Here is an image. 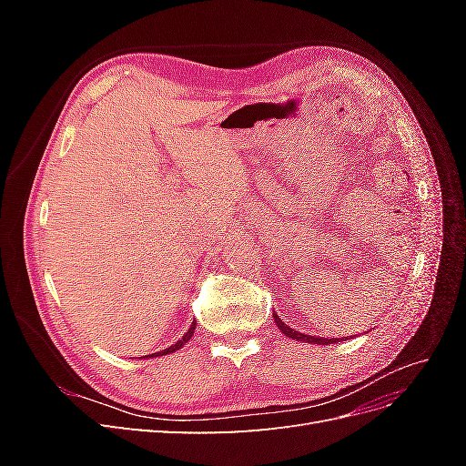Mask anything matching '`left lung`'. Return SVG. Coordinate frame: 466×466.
Masks as SVG:
<instances>
[{"mask_svg": "<svg viewBox=\"0 0 466 466\" xmlns=\"http://www.w3.org/2000/svg\"><path fill=\"white\" fill-rule=\"evenodd\" d=\"M274 315V320H276V327L284 332L288 338H293L295 342H309V344H319V346H329V344H336L344 340V338H320V336H311V334H303V332H298L295 329H289L286 322H281V319L276 315V311L272 313Z\"/></svg>", "mask_w": 466, "mask_h": 466, "instance_id": "1", "label": "left lung"}]
</instances>
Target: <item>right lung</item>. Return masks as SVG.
I'll list each match as a JSON object with an SVG mask.
<instances>
[{"label": "right lung", "instance_id": "right-lung-1", "mask_svg": "<svg viewBox=\"0 0 466 466\" xmlns=\"http://www.w3.org/2000/svg\"><path fill=\"white\" fill-rule=\"evenodd\" d=\"M194 329H196V320L192 322V327L187 330V334L180 338L178 342H175L171 348H167V350H161V351H157V354H151V356H146V358H157V356H167V354H173V351H177V350H180L182 346H185L190 338H192V334H194Z\"/></svg>", "mask_w": 466, "mask_h": 466}]
</instances>
